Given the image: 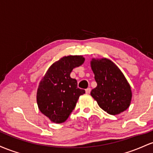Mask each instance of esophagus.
Listing matches in <instances>:
<instances>
[{
    "label": "esophagus",
    "mask_w": 153,
    "mask_h": 153,
    "mask_svg": "<svg viewBox=\"0 0 153 153\" xmlns=\"http://www.w3.org/2000/svg\"><path fill=\"white\" fill-rule=\"evenodd\" d=\"M85 92H86V93H87V94H90V92H91V89L90 88V87H88L87 89H86Z\"/></svg>",
    "instance_id": "esophagus-1"
}]
</instances>
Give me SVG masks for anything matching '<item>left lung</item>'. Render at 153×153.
Returning a JSON list of instances; mask_svg holds the SVG:
<instances>
[{
  "label": "left lung",
  "mask_w": 153,
  "mask_h": 153,
  "mask_svg": "<svg viewBox=\"0 0 153 153\" xmlns=\"http://www.w3.org/2000/svg\"><path fill=\"white\" fill-rule=\"evenodd\" d=\"M91 68L97 85L91 96L103 111L117 115L126 111L131 104V87L122 71L108 58H92Z\"/></svg>",
  "instance_id": "left-lung-1"
}]
</instances>
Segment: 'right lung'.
<instances>
[{
    "label": "right lung",
    "mask_w": 153,
    "mask_h": 153,
    "mask_svg": "<svg viewBox=\"0 0 153 153\" xmlns=\"http://www.w3.org/2000/svg\"><path fill=\"white\" fill-rule=\"evenodd\" d=\"M82 56H68L50 66L39 82L37 103L40 112L56 123L64 122L74 109L85 90L77 87V82L70 76L74 68L85 62Z\"/></svg>",
    "instance_id": "obj_1"
}]
</instances>
